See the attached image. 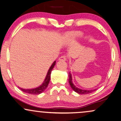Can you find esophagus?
Listing matches in <instances>:
<instances>
[{
    "label": "esophagus",
    "mask_w": 121,
    "mask_h": 121,
    "mask_svg": "<svg viewBox=\"0 0 121 121\" xmlns=\"http://www.w3.org/2000/svg\"><path fill=\"white\" fill-rule=\"evenodd\" d=\"M66 59H67L66 56H65V55H64V56H61V57L59 58V61H66Z\"/></svg>",
    "instance_id": "obj_1"
}]
</instances>
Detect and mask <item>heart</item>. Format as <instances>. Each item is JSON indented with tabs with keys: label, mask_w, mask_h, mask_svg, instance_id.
Returning a JSON list of instances; mask_svg holds the SVG:
<instances>
[{
	"label": "heart",
	"mask_w": 121,
	"mask_h": 121,
	"mask_svg": "<svg viewBox=\"0 0 121 121\" xmlns=\"http://www.w3.org/2000/svg\"><path fill=\"white\" fill-rule=\"evenodd\" d=\"M73 36L74 37H80L81 34L79 32H75L73 33Z\"/></svg>",
	"instance_id": "obj_1"
}]
</instances>
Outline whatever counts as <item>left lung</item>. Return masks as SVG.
Masks as SVG:
<instances>
[{
  "label": "left lung",
  "instance_id": "obj_1",
  "mask_svg": "<svg viewBox=\"0 0 121 121\" xmlns=\"http://www.w3.org/2000/svg\"><path fill=\"white\" fill-rule=\"evenodd\" d=\"M69 82L70 86H71V88L73 89V91H75L77 93H78V94H89V93H91L96 90V89H94V90H82V89H81L77 88V87L75 86L74 84H73V82H72V76H71V74H70V73H69Z\"/></svg>",
  "mask_w": 121,
  "mask_h": 121
}]
</instances>
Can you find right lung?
Returning <instances> with one entry per match:
<instances>
[{"mask_svg":"<svg viewBox=\"0 0 121 121\" xmlns=\"http://www.w3.org/2000/svg\"><path fill=\"white\" fill-rule=\"evenodd\" d=\"M55 64H56V61L53 62V64H52L51 67L50 68L49 70H48V72H47V74L46 75V76L45 81H44L43 82V84L41 85V86L38 87V88H34V89H22V88H19L21 89V91H23L24 93H28V94H33V95L39 94H41V93H42L43 91H45V90L46 89L47 86H48V84H49L51 71L53 69L54 66L55 65Z\"/></svg>","mask_w":121,"mask_h":121,"instance_id":"obj_1","label":"right lung"}]
</instances>
